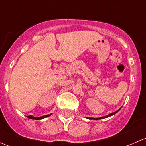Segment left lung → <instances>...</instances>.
I'll list each match as a JSON object with an SVG mask.
<instances>
[{"label": "left lung", "mask_w": 146, "mask_h": 146, "mask_svg": "<svg viewBox=\"0 0 146 146\" xmlns=\"http://www.w3.org/2000/svg\"><path fill=\"white\" fill-rule=\"evenodd\" d=\"M121 110V108L119 109V110H117V111H115V112H113V113H111V114H108V115L107 116H105V117H100V118H88V119H94V120H98V119H104V118H107V117H111V116H112V115H114V114H115L116 113H117L118 112V111H119V110Z\"/></svg>", "instance_id": "1"}]
</instances>
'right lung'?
Masks as SVG:
<instances>
[{
  "mask_svg": "<svg viewBox=\"0 0 146 146\" xmlns=\"http://www.w3.org/2000/svg\"><path fill=\"white\" fill-rule=\"evenodd\" d=\"M51 114H48V115H45V116H42V117H32V116L29 115V116H27V117L29 119H35V120H39V119H44L46 117H49Z\"/></svg>",
  "mask_w": 146,
  "mask_h": 146,
  "instance_id": "right-lung-1",
  "label": "right lung"
}]
</instances>
